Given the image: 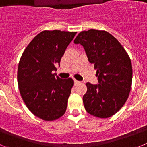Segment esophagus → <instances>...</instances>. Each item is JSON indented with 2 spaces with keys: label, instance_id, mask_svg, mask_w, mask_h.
Returning <instances> with one entry per match:
<instances>
[{
  "label": "esophagus",
  "instance_id": "obj_1",
  "mask_svg": "<svg viewBox=\"0 0 147 147\" xmlns=\"http://www.w3.org/2000/svg\"><path fill=\"white\" fill-rule=\"evenodd\" d=\"M80 83H81V82L78 81V80H74V84L76 85H78V84H80Z\"/></svg>",
  "mask_w": 147,
  "mask_h": 147
}]
</instances>
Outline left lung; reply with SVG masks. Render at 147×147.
Here are the masks:
<instances>
[{
  "label": "left lung",
  "instance_id": "left-lung-1",
  "mask_svg": "<svg viewBox=\"0 0 147 147\" xmlns=\"http://www.w3.org/2000/svg\"><path fill=\"white\" fill-rule=\"evenodd\" d=\"M74 43L82 45L98 77V85L86 83L88 90L83 96L85 110L98 118L112 116L123 107L130 92L132 68L129 55L120 42L105 31L80 32Z\"/></svg>",
  "mask_w": 147,
  "mask_h": 147
}]
</instances>
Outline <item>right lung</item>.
Returning a JSON list of instances; mask_svg holds the SVG:
<instances>
[{
  "mask_svg": "<svg viewBox=\"0 0 147 147\" xmlns=\"http://www.w3.org/2000/svg\"><path fill=\"white\" fill-rule=\"evenodd\" d=\"M76 32L43 31L23 51L18 69L20 95L28 110L44 121L64 115L74 86L71 78L62 80L53 74Z\"/></svg>",
  "mask_w": 147,
  "mask_h": 147,
  "instance_id": "obj_1",
  "label": "right lung"
}]
</instances>
